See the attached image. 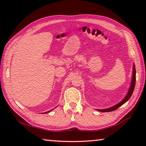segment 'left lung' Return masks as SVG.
Returning a JSON list of instances; mask_svg holds the SVG:
<instances>
[{
  "instance_id": "1",
  "label": "left lung",
  "mask_w": 146,
  "mask_h": 146,
  "mask_svg": "<svg viewBox=\"0 0 146 146\" xmlns=\"http://www.w3.org/2000/svg\"><path fill=\"white\" fill-rule=\"evenodd\" d=\"M135 82H136V70L135 68V66H133V78H132V82H131V85L130 86L129 90L128 91V93L127 94V95L125 96V97L123 98V100L122 101H121L120 103H118V104L115 105V106H113L111 108H108V109H105V110H98V111L100 112H110V111H115L118 109L119 107H120L121 106L123 105V104L125 103L129 99L131 96L132 95L133 91H134L135 89Z\"/></svg>"
}]
</instances>
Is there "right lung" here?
<instances>
[{"label":"right lung","instance_id":"obj_1","mask_svg":"<svg viewBox=\"0 0 146 146\" xmlns=\"http://www.w3.org/2000/svg\"><path fill=\"white\" fill-rule=\"evenodd\" d=\"M50 111H51V110H50ZM48 111V112H49V111ZM48 112H46L45 113H48Z\"/></svg>","mask_w":146,"mask_h":146}]
</instances>
